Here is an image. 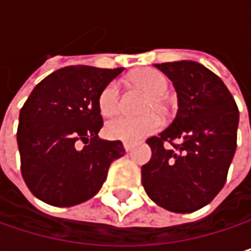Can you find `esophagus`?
<instances>
[{"mask_svg":"<svg viewBox=\"0 0 251 251\" xmlns=\"http://www.w3.org/2000/svg\"><path fill=\"white\" fill-rule=\"evenodd\" d=\"M124 148H125L126 152H129V151H132V148H133V142H124Z\"/></svg>","mask_w":251,"mask_h":251,"instance_id":"1","label":"esophagus"}]
</instances>
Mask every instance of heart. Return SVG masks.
<instances>
[{
	"mask_svg": "<svg viewBox=\"0 0 251 251\" xmlns=\"http://www.w3.org/2000/svg\"><path fill=\"white\" fill-rule=\"evenodd\" d=\"M130 82L150 93L145 103V112L164 110L166 101L163 94L169 88V79L163 73L152 68H141L133 71L129 76ZM99 107L101 115L110 116L121 107V91L116 82H110L103 88L99 96ZM161 126V119L157 113H147L142 116H116L106 124V135L119 141H138Z\"/></svg>",
	"mask_w": 251,
	"mask_h": 251,
	"instance_id": "1",
	"label": "heart"
}]
</instances>
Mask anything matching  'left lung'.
Masks as SVG:
<instances>
[{
  "instance_id": "8db88e82",
  "label": "left lung",
  "mask_w": 251,
  "mask_h": 251,
  "mask_svg": "<svg viewBox=\"0 0 251 251\" xmlns=\"http://www.w3.org/2000/svg\"><path fill=\"white\" fill-rule=\"evenodd\" d=\"M173 81L178 109L158 136L142 186L158 206L187 214L208 205L224 187L237 148L238 107L226 84L193 61L155 64Z\"/></svg>"
}]
</instances>
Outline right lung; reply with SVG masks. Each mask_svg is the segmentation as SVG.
I'll return each instance as SVG.
<instances>
[{"mask_svg": "<svg viewBox=\"0 0 251 251\" xmlns=\"http://www.w3.org/2000/svg\"><path fill=\"white\" fill-rule=\"evenodd\" d=\"M124 68H61L42 79L20 110L17 144L30 192L53 206H74L103 186L110 164L124 157L121 141L99 138V96Z\"/></svg>", "mask_w": 251, "mask_h": 251, "instance_id": "right-lung-1", "label": "right lung"}]
</instances>
